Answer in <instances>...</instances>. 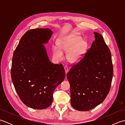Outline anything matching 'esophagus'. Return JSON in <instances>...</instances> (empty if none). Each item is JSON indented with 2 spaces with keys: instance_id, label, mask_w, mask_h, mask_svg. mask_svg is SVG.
<instances>
[{
  "instance_id": "esophagus-1",
  "label": "esophagus",
  "mask_w": 125,
  "mask_h": 125,
  "mask_svg": "<svg viewBox=\"0 0 125 125\" xmlns=\"http://www.w3.org/2000/svg\"><path fill=\"white\" fill-rule=\"evenodd\" d=\"M64 69H65V73L67 74V73H68V66L67 65H65L64 67Z\"/></svg>"
}]
</instances>
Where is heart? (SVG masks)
Listing matches in <instances>:
<instances>
[{
    "instance_id": "obj_1",
    "label": "heart",
    "mask_w": 125,
    "mask_h": 125,
    "mask_svg": "<svg viewBox=\"0 0 125 125\" xmlns=\"http://www.w3.org/2000/svg\"><path fill=\"white\" fill-rule=\"evenodd\" d=\"M76 34H70L60 38L57 41V46H53L52 52L55 58L62 59V52H68L67 58L72 63L78 62L83 57L87 46L86 41Z\"/></svg>"
}]
</instances>
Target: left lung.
Wrapping results in <instances>:
<instances>
[{"instance_id":"obj_1","label":"left lung","mask_w":125,"mask_h":125,"mask_svg":"<svg viewBox=\"0 0 125 125\" xmlns=\"http://www.w3.org/2000/svg\"><path fill=\"white\" fill-rule=\"evenodd\" d=\"M83 57L67 73L71 104L75 109L87 111L103 103L109 93L113 69L110 49L100 34Z\"/></svg>"}]
</instances>
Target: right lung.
I'll return each mask as SVG.
<instances>
[{"instance_id":"right-lung-1","label":"right lung","mask_w":125,"mask_h":125,"mask_svg":"<svg viewBox=\"0 0 125 125\" xmlns=\"http://www.w3.org/2000/svg\"><path fill=\"white\" fill-rule=\"evenodd\" d=\"M52 34L49 28L29 30L13 53L11 78L15 91L24 104L34 109L52 104L54 90L65 76L62 64L50 62L43 45Z\"/></svg>"}]
</instances>
